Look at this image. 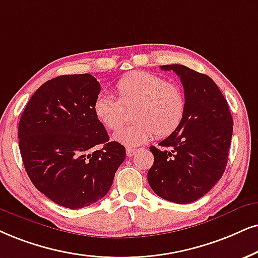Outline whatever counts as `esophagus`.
<instances>
[{"label": "esophagus", "instance_id": "1", "mask_svg": "<svg viewBox=\"0 0 258 258\" xmlns=\"http://www.w3.org/2000/svg\"><path fill=\"white\" fill-rule=\"evenodd\" d=\"M138 151V150L137 149H131V148H128L126 150V155H127V157H132L133 155H135V153Z\"/></svg>", "mask_w": 258, "mask_h": 258}]
</instances>
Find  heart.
<instances>
[{
    "label": "heart",
    "instance_id": "1",
    "mask_svg": "<svg viewBox=\"0 0 258 258\" xmlns=\"http://www.w3.org/2000/svg\"><path fill=\"white\" fill-rule=\"evenodd\" d=\"M116 99L100 93L93 102L97 121L108 130L123 122V108H131L132 125L119 130L113 139L125 146H138L152 138H167L181 125L185 113V96L176 83L145 71H133L115 84Z\"/></svg>",
    "mask_w": 258,
    "mask_h": 258
}]
</instances>
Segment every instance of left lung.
I'll use <instances>...</instances> for the list:
<instances>
[{
    "label": "left lung",
    "instance_id": "8db88e82",
    "mask_svg": "<svg viewBox=\"0 0 258 258\" xmlns=\"http://www.w3.org/2000/svg\"><path fill=\"white\" fill-rule=\"evenodd\" d=\"M180 77L185 113L180 127L151 146L150 187L175 204H189L207 194L223 176L229 158L233 120L227 101L207 75L184 65H163Z\"/></svg>",
    "mask_w": 258,
    "mask_h": 258
}]
</instances>
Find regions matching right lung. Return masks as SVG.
<instances>
[{
  "label": "right lung",
  "instance_id": "obj_1",
  "mask_svg": "<svg viewBox=\"0 0 258 258\" xmlns=\"http://www.w3.org/2000/svg\"><path fill=\"white\" fill-rule=\"evenodd\" d=\"M100 90L89 74L52 78L32 95L19 122V148L32 183L70 210L105 197L126 157L93 113Z\"/></svg>",
  "mask_w": 258,
  "mask_h": 258
}]
</instances>
